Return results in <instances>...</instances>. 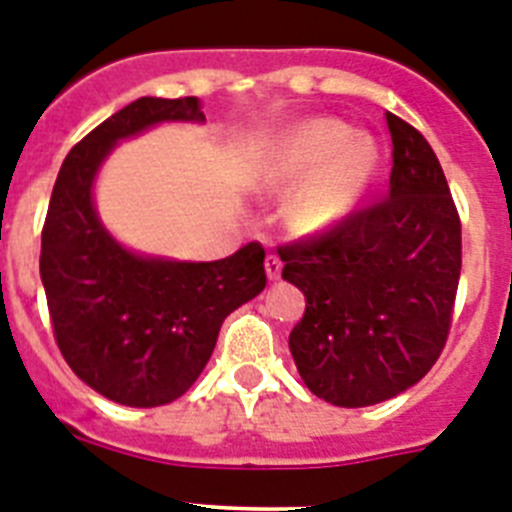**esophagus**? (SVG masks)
<instances>
[{
    "label": "esophagus",
    "mask_w": 512,
    "mask_h": 512,
    "mask_svg": "<svg viewBox=\"0 0 512 512\" xmlns=\"http://www.w3.org/2000/svg\"><path fill=\"white\" fill-rule=\"evenodd\" d=\"M279 274H282V261H279L277 253H269L266 256V277L279 279Z\"/></svg>",
    "instance_id": "esophagus-1"
}]
</instances>
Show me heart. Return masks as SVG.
Wrapping results in <instances>:
<instances>
[{"label": "heart", "instance_id": "heart-1", "mask_svg": "<svg viewBox=\"0 0 512 512\" xmlns=\"http://www.w3.org/2000/svg\"><path fill=\"white\" fill-rule=\"evenodd\" d=\"M377 169V148L354 128L336 120L307 122L282 140L274 156V182L297 187L311 176L295 215L307 228L338 223L354 210Z\"/></svg>", "mask_w": 512, "mask_h": 512}]
</instances>
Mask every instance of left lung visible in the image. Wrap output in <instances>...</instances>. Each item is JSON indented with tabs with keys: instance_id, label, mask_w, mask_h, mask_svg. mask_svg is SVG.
<instances>
[{
	"instance_id": "obj_1",
	"label": "left lung",
	"mask_w": 512,
	"mask_h": 512,
	"mask_svg": "<svg viewBox=\"0 0 512 512\" xmlns=\"http://www.w3.org/2000/svg\"><path fill=\"white\" fill-rule=\"evenodd\" d=\"M390 192L325 230L279 246L305 292L289 351L307 390L338 408L390 400L431 372L451 330L461 220L436 153L387 112Z\"/></svg>"
}]
</instances>
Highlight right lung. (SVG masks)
Masks as SVG:
<instances>
[{"label":"right lung","mask_w":512,"mask_h":512,"mask_svg":"<svg viewBox=\"0 0 512 512\" xmlns=\"http://www.w3.org/2000/svg\"><path fill=\"white\" fill-rule=\"evenodd\" d=\"M164 120H205L197 97H140L63 158L40 238L53 336L71 372L130 408L169 405L210 361L220 325L266 287L264 246L210 264L143 259L99 225L92 182L120 138Z\"/></svg>","instance_id":"1"}]
</instances>
